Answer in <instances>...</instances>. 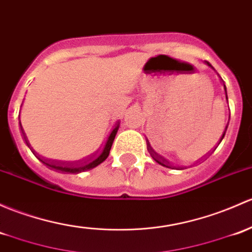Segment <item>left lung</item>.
<instances>
[{
	"label": "left lung",
	"mask_w": 252,
	"mask_h": 252,
	"mask_svg": "<svg viewBox=\"0 0 252 252\" xmlns=\"http://www.w3.org/2000/svg\"><path fill=\"white\" fill-rule=\"evenodd\" d=\"M208 65H209V66H211L210 63H208ZM226 96H227V94H226ZM226 129H227V126H226ZM224 134H226V131H224V133H223V136H224ZM223 136H222V139H223ZM222 139H221V141H222ZM147 150H148V152L151 153V156H152L153 159H155L156 161H157L158 164H160V165L165 166V168H171L170 163H169V161L166 160V159H164V158L161 157V156L158 155L157 152H155V151L152 150V147H151L150 145H148V144H147Z\"/></svg>",
	"instance_id": "8db88e82"
}]
</instances>
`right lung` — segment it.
Returning a JSON list of instances; mask_svg holds the SVG:
<instances>
[{"instance_id": "1", "label": "right lung", "mask_w": 252, "mask_h": 252, "mask_svg": "<svg viewBox=\"0 0 252 252\" xmlns=\"http://www.w3.org/2000/svg\"><path fill=\"white\" fill-rule=\"evenodd\" d=\"M118 128H119V122H117V123L115 124V128H113V130L111 131V134L108 135L107 140L105 141V144L102 145L101 147L99 148V150L96 151L95 153H93V155L91 156L89 158H87V159L84 160H81V161H77V163H75L73 165H71V164L66 163L65 161H60V163H57V161H49L43 159V158L39 157L38 155L35 152V151L32 150V147L30 146V144L28 142V139H26L25 136V133H24L23 128H21V131H23L24 134V139H25L26 144H28V146L31 148V151L33 152V155H36V157L38 158L39 160L43 161L46 165L50 166V168L53 169H57V170L59 171H63V173H71V174H78V173H82V171H87V170H91V169L95 168V166H97L99 164H101L102 161H104L106 158L108 157V155H110V150H111V146H112L113 144V140H115V136L116 134H117L118 131Z\"/></svg>"}]
</instances>
